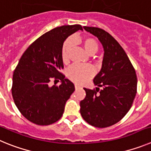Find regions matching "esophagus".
<instances>
[{
	"mask_svg": "<svg viewBox=\"0 0 151 151\" xmlns=\"http://www.w3.org/2000/svg\"><path fill=\"white\" fill-rule=\"evenodd\" d=\"M80 88H81V86H80L79 85H78V84H75V88L78 89Z\"/></svg>",
	"mask_w": 151,
	"mask_h": 151,
	"instance_id": "obj_1",
	"label": "esophagus"
}]
</instances>
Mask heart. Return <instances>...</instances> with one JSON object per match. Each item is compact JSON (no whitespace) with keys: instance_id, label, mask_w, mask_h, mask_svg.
Segmentation results:
<instances>
[{"instance_id":"heart-1","label":"heart","mask_w":151,"mask_h":151,"mask_svg":"<svg viewBox=\"0 0 151 151\" xmlns=\"http://www.w3.org/2000/svg\"><path fill=\"white\" fill-rule=\"evenodd\" d=\"M82 44L85 51L89 55H93L97 53L99 49V45L97 40L91 37H85L78 40ZM73 47V40L71 38H67L64 41L61 50V58L64 63L69 62L72 50ZM67 76L69 79L75 82L83 84L88 82L90 78L94 76V70L91 66H80L73 65L67 70Z\"/></svg>"}]
</instances>
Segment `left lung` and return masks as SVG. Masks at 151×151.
<instances>
[{
    "label": "left lung",
    "instance_id": "obj_1",
    "mask_svg": "<svg viewBox=\"0 0 151 151\" xmlns=\"http://www.w3.org/2000/svg\"><path fill=\"white\" fill-rule=\"evenodd\" d=\"M102 44V68L94 77L95 89L84 88L86 96L80 102V113L88 124L106 128L122 119L129 112L137 93V76L132 64L118 41L104 29L84 26Z\"/></svg>",
    "mask_w": 151,
    "mask_h": 151
}]
</instances>
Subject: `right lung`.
Segmentation results:
<instances>
[{"instance_id":"1","label":"right lung","mask_w":151,"mask_h":151,"mask_svg":"<svg viewBox=\"0 0 151 151\" xmlns=\"http://www.w3.org/2000/svg\"><path fill=\"white\" fill-rule=\"evenodd\" d=\"M78 30H82L81 25H68L42 35L24 52L13 72V101L22 115L36 125H48L59 120L75 91L73 82L60 73L61 50L68 36ZM51 79H60L62 83L50 87Z\"/></svg>"}]
</instances>
